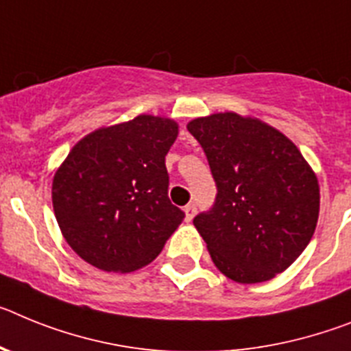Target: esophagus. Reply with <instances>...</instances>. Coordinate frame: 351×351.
Listing matches in <instances>:
<instances>
[{"label":"esophagus","instance_id":"1","mask_svg":"<svg viewBox=\"0 0 351 351\" xmlns=\"http://www.w3.org/2000/svg\"><path fill=\"white\" fill-rule=\"evenodd\" d=\"M184 210H185V219H187L189 222L193 221V217L196 215V205H193V203H191V205L185 206Z\"/></svg>","mask_w":351,"mask_h":351}]
</instances>
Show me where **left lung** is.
Wrapping results in <instances>:
<instances>
[{
    "mask_svg": "<svg viewBox=\"0 0 351 351\" xmlns=\"http://www.w3.org/2000/svg\"><path fill=\"white\" fill-rule=\"evenodd\" d=\"M208 158L217 199L194 219L213 265L234 282L285 272L316 230L319 184L295 143L260 118L213 112L187 123Z\"/></svg>",
    "mask_w": 351,
    "mask_h": 351,
    "instance_id": "left-lung-1",
    "label": "left lung"
}]
</instances>
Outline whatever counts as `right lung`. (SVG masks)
I'll return each mask as SVG.
<instances>
[{
    "label": "right lung",
    "instance_id": "obj_1",
    "mask_svg": "<svg viewBox=\"0 0 351 351\" xmlns=\"http://www.w3.org/2000/svg\"><path fill=\"white\" fill-rule=\"evenodd\" d=\"M171 118L139 114L79 139L53 176V208L63 239L104 272L146 267L184 221L167 197Z\"/></svg>",
    "mask_w": 351,
    "mask_h": 351
}]
</instances>
